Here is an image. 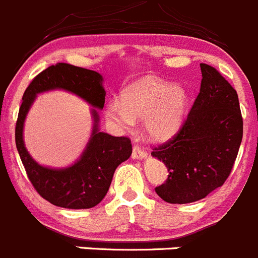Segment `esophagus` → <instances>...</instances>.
I'll use <instances>...</instances> for the list:
<instances>
[{"label": "esophagus", "instance_id": "34e87169", "mask_svg": "<svg viewBox=\"0 0 258 258\" xmlns=\"http://www.w3.org/2000/svg\"><path fill=\"white\" fill-rule=\"evenodd\" d=\"M148 155V151L145 149L140 148L139 145H134V150H132V158L134 159H144Z\"/></svg>", "mask_w": 258, "mask_h": 258}]
</instances>
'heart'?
<instances>
[{
    "instance_id": "obj_1",
    "label": "heart",
    "mask_w": 258,
    "mask_h": 258,
    "mask_svg": "<svg viewBox=\"0 0 258 258\" xmlns=\"http://www.w3.org/2000/svg\"><path fill=\"white\" fill-rule=\"evenodd\" d=\"M187 108L182 88L164 81L144 80L127 88L122 102L108 104L107 117L121 127L131 126L135 117L143 118L144 128L156 140H164L179 128Z\"/></svg>"
}]
</instances>
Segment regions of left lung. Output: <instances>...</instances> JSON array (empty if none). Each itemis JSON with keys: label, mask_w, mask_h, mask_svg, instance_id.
<instances>
[{"label": "left lung", "mask_w": 258, "mask_h": 258, "mask_svg": "<svg viewBox=\"0 0 258 258\" xmlns=\"http://www.w3.org/2000/svg\"><path fill=\"white\" fill-rule=\"evenodd\" d=\"M201 67V86L177 134L155 146L151 155L168 168L167 180L155 188L169 204H189L219 188L233 169L243 136L238 94L220 72Z\"/></svg>", "instance_id": "obj_1"}]
</instances>
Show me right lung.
Segmentation results:
<instances>
[{"mask_svg":"<svg viewBox=\"0 0 258 258\" xmlns=\"http://www.w3.org/2000/svg\"><path fill=\"white\" fill-rule=\"evenodd\" d=\"M103 78L98 72L69 63L52 64L38 74L23 96L15 127V141L26 175L35 191L53 205L64 209H90L104 199L118 165L132 154L130 137L112 136L98 130L94 108L93 135L82 158L64 170H50L37 164L26 151L22 127L26 113L38 92L53 88L71 91L102 109L105 102Z\"/></svg>","mask_w":258,"mask_h":258,"instance_id":"right-lung-1","label":"right lung"}]
</instances>
